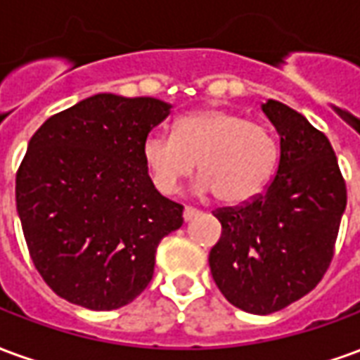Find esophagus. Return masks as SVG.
<instances>
[{"mask_svg":"<svg viewBox=\"0 0 360 360\" xmlns=\"http://www.w3.org/2000/svg\"><path fill=\"white\" fill-rule=\"evenodd\" d=\"M198 214V210L196 208H193V206H185V210H183V218H185V221H188V219H193Z\"/></svg>","mask_w":360,"mask_h":360,"instance_id":"1","label":"esophagus"}]
</instances>
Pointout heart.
Returning a JSON list of instances; mask_svg holds the SVG:
<instances>
[{"label":"heart","instance_id":"b5f03b06","mask_svg":"<svg viewBox=\"0 0 360 360\" xmlns=\"http://www.w3.org/2000/svg\"><path fill=\"white\" fill-rule=\"evenodd\" d=\"M278 160V142L260 123L233 111L208 108L185 113L173 134L150 133L142 162L152 185L173 195L198 165L195 188L216 193L224 204H245L262 193Z\"/></svg>","mask_w":360,"mask_h":360}]
</instances>
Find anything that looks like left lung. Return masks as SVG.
I'll return each mask as SVG.
<instances>
[{
    "mask_svg": "<svg viewBox=\"0 0 360 360\" xmlns=\"http://www.w3.org/2000/svg\"><path fill=\"white\" fill-rule=\"evenodd\" d=\"M279 134L278 172L262 195L214 210L216 285L237 309L271 314L312 291L330 268L347 204L345 179L324 133L276 100L262 103Z\"/></svg>",
    "mask_w": 360,
    "mask_h": 360,
    "instance_id": "left-lung-1",
    "label": "left lung"
}]
</instances>
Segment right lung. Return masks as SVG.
I'll return each mask as SVG.
<instances>
[{"label": "right lung", "instance_id": "right-lung-1", "mask_svg": "<svg viewBox=\"0 0 360 360\" xmlns=\"http://www.w3.org/2000/svg\"><path fill=\"white\" fill-rule=\"evenodd\" d=\"M156 98L96 94L51 115L17 172L28 252L61 299L125 307L146 289L156 249L183 226V206L152 185L142 142L169 115Z\"/></svg>", "mask_w": 360, "mask_h": 360}]
</instances>
